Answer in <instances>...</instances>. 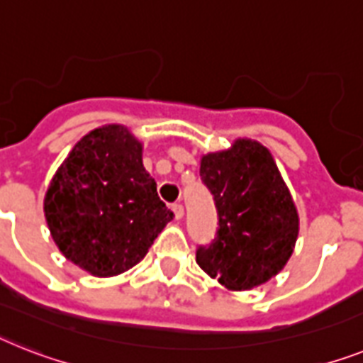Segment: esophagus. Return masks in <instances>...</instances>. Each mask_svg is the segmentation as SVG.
Wrapping results in <instances>:
<instances>
[{
  "label": "esophagus",
  "mask_w": 363,
  "mask_h": 363,
  "mask_svg": "<svg viewBox=\"0 0 363 363\" xmlns=\"http://www.w3.org/2000/svg\"><path fill=\"white\" fill-rule=\"evenodd\" d=\"M172 211H174V217L178 218V220L184 217V206H182V203H172Z\"/></svg>",
  "instance_id": "1"
}]
</instances>
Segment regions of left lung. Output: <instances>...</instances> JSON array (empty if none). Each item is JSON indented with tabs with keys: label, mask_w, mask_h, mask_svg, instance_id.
Returning a JSON list of instances; mask_svg holds the SVG:
<instances>
[{
	"label": "left lung",
	"mask_w": 363,
	"mask_h": 363,
	"mask_svg": "<svg viewBox=\"0 0 363 363\" xmlns=\"http://www.w3.org/2000/svg\"><path fill=\"white\" fill-rule=\"evenodd\" d=\"M203 185L213 194L217 235L196 248V263L232 291L262 286L287 263L298 213L271 152L250 139L203 155Z\"/></svg>",
	"instance_id": "1"
}]
</instances>
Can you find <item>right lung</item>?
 I'll use <instances>...</instances> for the list:
<instances>
[{"instance_id": "right-lung-1", "label": "right lung", "mask_w": 363, "mask_h": 363, "mask_svg": "<svg viewBox=\"0 0 363 363\" xmlns=\"http://www.w3.org/2000/svg\"><path fill=\"white\" fill-rule=\"evenodd\" d=\"M44 215L65 257L94 277L137 265L174 217L143 167V145L118 124L72 148L48 187Z\"/></svg>"}]
</instances>
